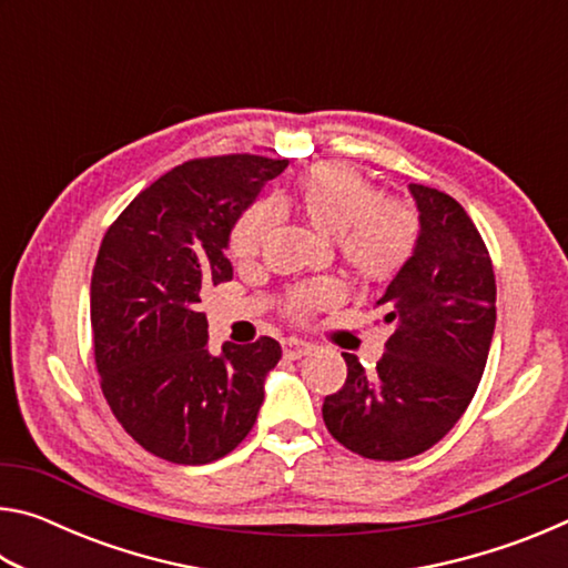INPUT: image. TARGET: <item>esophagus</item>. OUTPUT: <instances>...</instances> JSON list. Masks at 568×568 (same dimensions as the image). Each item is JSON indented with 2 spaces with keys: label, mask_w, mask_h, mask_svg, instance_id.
<instances>
[{
  "label": "esophagus",
  "mask_w": 568,
  "mask_h": 568,
  "mask_svg": "<svg viewBox=\"0 0 568 568\" xmlns=\"http://www.w3.org/2000/svg\"><path fill=\"white\" fill-rule=\"evenodd\" d=\"M311 351H313V345L305 343V341H297V338H285L283 341V353H285V358H291V361L303 358V355H307Z\"/></svg>",
  "instance_id": "obj_1"
}]
</instances>
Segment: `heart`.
I'll use <instances>...</instances> for the list:
<instances>
[{
	"mask_svg": "<svg viewBox=\"0 0 568 568\" xmlns=\"http://www.w3.org/2000/svg\"><path fill=\"white\" fill-rule=\"evenodd\" d=\"M301 210L318 233L338 240L348 265L371 281L398 273L413 255L418 240V220L413 210L396 200H378V192L358 172L341 162L313 168L301 182ZM275 223V207L257 203L237 220L230 233V255L240 263L263 253ZM343 301L335 281H318L297 287L287 301L295 318H305L315 307Z\"/></svg>",
	"mask_w": 568,
	"mask_h": 568,
	"instance_id": "1",
	"label": "heart"
}]
</instances>
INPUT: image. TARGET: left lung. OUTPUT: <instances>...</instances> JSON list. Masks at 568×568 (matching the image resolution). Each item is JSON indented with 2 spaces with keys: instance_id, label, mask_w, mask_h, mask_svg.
I'll list each match as a JSON object with an SVG mask.
<instances>
[{
  "instance_id": "8db88e82",
  "label": "left lung",
  "mask_w": 568,
  "mask_h": 568,
  "mask_svg": "<svg viewBox=\"0 0 568 568\" xmlns=\"http://www.w3.org/2000/svg\"><path fill=\"white\" fill-rule=\"evenodd\" d=\"M418 240L376 305L393 325L376 373L343 353L348 378L323 400L331 436L353 454L403 460L438 444L484 376L496 328V277L466 210L446 192L408 185Z\"/></svg>"
}]
</instances>
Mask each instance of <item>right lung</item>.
I'll return each instance as SVG.
<instances>
[{
	"label": "right lung",
	"mask_w": 568,
	"mask_h": 568,
	"mask_svg": "<svg viewBox=\"0 0 568 568\" xmlns=\"http://www.w3.org/2000/svg\"><path fill=\"white\" fill-rule=\"evenodd\" d=\"M287 160H190L142 190L104 233L90 318L102 393L138 444L200 466L243 440L265 398L281 343L207 348L200 311L210 285L233 281L225 257L240 215Z\"/></svg>",
	"instance_id": "right-lung-1"
}]
</instances>
